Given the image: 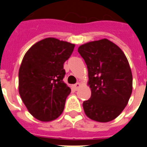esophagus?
I'll return each instance as SVG.
<instances>
[{
  "label": "esophagus",
  "instance_id": "obj_1",
  "mask_svg": "<svg viewBox=\"0 0 147 147\" xmlns=\"http://www.w3.org/2000/svg\"><path fill=\"white\" fill-rule=\"evenodd\" d=\"M81 86H82V85H81V83L78 82V83H76V85H74V88H75V89H76V90H78V88H79L81 87Z\"/></svg>",
  "mask_w": 147,
  "mask_h": 147
}]
</instances>
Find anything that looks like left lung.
<instances>
[{
  "label": "left lung",
  "mask_w": 147,
  "mask_h": 147,
  "mask_svg": "<svg viewBox=\"0 0 147 147\" xmlns=\"http://www.w3.org/2000/svg\"><path fill=\"white\" fill-rule=\"evenodd\" d=\"M88 71L90 99L83 102L84 111L92 121L106 123L120 115L133 90L128 60L118 46L107 39L86 42L78 47Z\"/></svg>",
  "instance_id": "1"
}]
</instances>
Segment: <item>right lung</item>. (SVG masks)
Masks as SVG:
<instances>
[{"mask_svg": "<svg viewBox=\"0 0 147 147\" xmlns=\"http://www.w3.org/2000/svg\"><path fill=\"white\" fill-rule=\"evenodd\" d=\"M75 44L49 37L36 42L19 69V94L36 119L49 122L61 115L71 88L63 82V64Z\"/></svg>", "mask_w": 147, "mask_h": 147, "instance_id": "right-lung-1", "label": "right lung"}]
</instances>
